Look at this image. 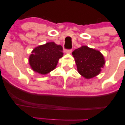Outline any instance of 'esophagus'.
<instances>
[{
	"label": "esophagus",
	"instance_id": "obj_1",
	"mask_svg": "<svg viewBox=\"0 0 125 125\" xmlns=\"http://www.w3.org/2000/svg\"><path fill=\"white\" fill-rule=\"evenodd\" d=\"M72 49H67V50H66V53H69V54H70V53H72Z\"/></svg>",
	"mask_w": 125,
	"mask_h": 125
}]
</instances>
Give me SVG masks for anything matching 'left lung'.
Wrapping results in <instances>:
<instances>
[{"label": "left lung", "mask_w": 125, "mask_h": 125, "mask_svg": "<svg viewBox=\"0 0 125 125\" xmlns=\"http://www.w3.org/2000/svg\"><path fill=\"white\" fill-rule=\"evenodd\" d=\"M77 71L86 79H90L99 74L105 63L104 57L99 51L82 46L72 52Z\"/></svg>", "instance_id": "obj_1"}]
</instances>
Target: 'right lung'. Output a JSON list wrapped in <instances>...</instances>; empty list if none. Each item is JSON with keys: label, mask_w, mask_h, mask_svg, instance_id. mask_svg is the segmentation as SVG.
<instances>
[{"label": "right lung", "mask_w": 125, "mask_h": 125, "mask_svg": "<svg viewBox=\"0 0 125 125\" xmlns=\"http://www.w3.org/2000/svg\"><path fill=\"white\" fill-rule=\"evenodd\" d=\"M63 48L54 42H48L34 49L29 56V64L33 71L42 74L54 69L63 56Z\"/></svg>", "instance_id": "obj_1"}]
</instances>
